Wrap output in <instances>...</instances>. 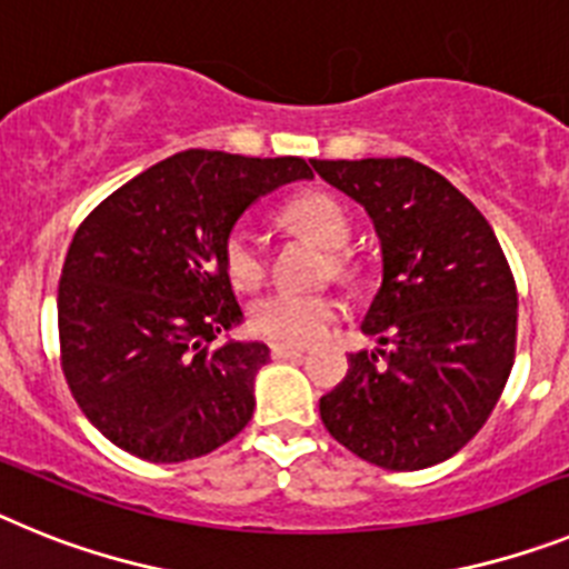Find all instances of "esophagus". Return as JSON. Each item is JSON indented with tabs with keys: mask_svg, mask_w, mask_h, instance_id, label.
Listing matches in <instances>:
<instances>
[{
	"mask_svg": "<svg viewBox=\"0 0 569 569\" xmlns=\"http://www.w3.org/2000/svg\"><path fill=\"white\" fill-rule=\"evenodd\" d=\"M303 346H289V343H271V358L286 360V358H303Z\"/></svg>",
	"mask_w": 569,
	"mask_h": 569,
	"instance_id": "1",
	"label": "esophagus"
}]
</instances>
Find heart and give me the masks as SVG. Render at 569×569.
<instances>
[{
	"mask_svg": "<svg viewBox=\"0 0 569 569\" xmlns=\"http://www.w3.org/2000/svg\"><path fill=\"white\" fill-rule=\"evenodd\" d=\"M286 223L312 234L326 249H343L352 237V220L332 194L303 191L283 206ZM223 266L234 289H254L266 278V246L249 220H240L223 240ZM332 266L338 274H349L352 263L343 251H335ZM340 318V303L329 295L278 289L251 306L249 329L274 343L306 346L323 338Z\"/></svg>",
	"mask_w": 569,
	"mask_h": 569,
	"instance_id": "obj_1",
	"label": "heart"
}]
</instances>
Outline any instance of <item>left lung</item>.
<instances>
[{
	"label": "left lung",
	"instance_id": "left-lung-1",
	"mask_svg": "<svg viewBox=\"0 0 569 569\" xmlns=\"http://www.w3.org/2000/svg\"><path fill=\"white\" fill-rule=\"evenodd\" d=\"M312 166L367 209L383 254L360 323L383 349L349 355L346 378L320 398L323 427L375 467L447 461L487 423L516 360L518 291L496 231L447 177L409 157Z\"/></svg>",
	"mask_w": 569,
	"mask_h": 569
}]
</instances>
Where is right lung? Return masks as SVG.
<instances>
[{"mask_svg":"<svg viewBox=\"0 0 569 569\" xmlns=\"http://www.w3.org/2000/svg\"><path fill=\"white\" fill-rule=\"evenodd\" d=\"M303 177L312 168L300 157L191 148L82 220L59 278V355L73 401L108 441L180 463L251 421L269 346H211L243 320L223 240L251 202Z\"/></svg>","mask_w":569,"mask_h":569,"instance_id":"right-lung-1","label":"right lung"}]
</instances>
